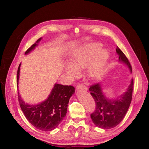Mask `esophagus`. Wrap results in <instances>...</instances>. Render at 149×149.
I'll return each mask as SVG.
<instances>
[{"instance_id": "34e87169", "label": "esophagus", "mask_w": 149, "mask_h": 149, "mask_svg": "<svg viewBox=\"0 0 149 149\" xmlns=\"http://www.w3.org/2000/svg\"><path fill=\"white\" fill-rule=\"evenodd\" d=\"M76 88L77 91H79V90H84V91H87V88L86 87L85 85H84L82 83H80V84H78L77 85V87H76Z\"/></svg>"}]
</instances>
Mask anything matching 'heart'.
<instances>
[{"label":"heart","instance_id":"heart-1","mask_svg":"<svg viewBox=\"0 0 149 149\" xmlns=\"http://www.w3.org/2000/svg\"><path fill=\"white\" fill-rule=\"evenodd\" d=\"M100 46L91 45L78 49L73 55L72 65L69 64L66 66V72L70 75L75 76L78 74L77 69H83L88 66L89 76L92 78L100 77L103 72L109 54L105 49L98 52Z\"/></svg>","mask_w":149,"mask_h":149}]
</instances>
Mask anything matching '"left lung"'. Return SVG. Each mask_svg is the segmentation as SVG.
<instances>
[{"instance_id":"1","label":"left lung","mask_w":149,"mask_h":149,"mask_svg":"<svg viewBox=\"0 0 149 149\" xmlns=\"http://www.w3.org/2000/svg\"><path fill=\"white\" fill-rule=\"evenodd\" d=\"M116 52L118 60L125 63L132 72V67L128 58L121 49L117 47ZM134 87V80L132 79L127 91L120 96L111 100L107 98L102 92L100 83L92 84L88 90L95 101L96 108L91 114L93 123L97 127L108 130L116 127L123 119L131 104Z\"/></svg>"}]
</instances>
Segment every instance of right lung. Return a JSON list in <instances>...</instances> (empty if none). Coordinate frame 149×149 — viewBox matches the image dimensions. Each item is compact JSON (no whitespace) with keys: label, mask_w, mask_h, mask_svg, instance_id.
<instances>
[{"label":"right lung","mask_w":149,"mask_h":149,"mask_svg":"<svg viewBox=\"0 0 149 149\" xmlns=\"http://www.w3.org/2000/svg\"><path fill=\"white\" fill-rule=\"evenodd\" d=\"M41 39V38L38 39L36 43L30 47L25 52V54L33 49ZM20 65L21 63L17 70V87ZM74 92L75 88L72 86L55 84L48 98L40 104L35 105L26 104L22 100L19 92L18 97L22 110L27 120L39 130L50 131L57 127L66 116L69 98Z\"/></svg>","instance_id":"obj_1"}]
</instances>
